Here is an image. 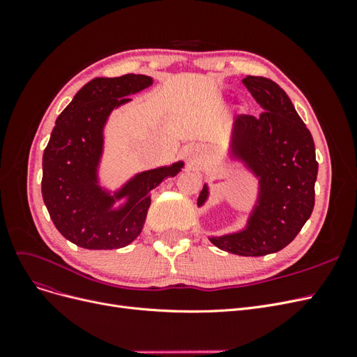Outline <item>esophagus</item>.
<instances>
[{
  "instance_id": "esophagus-1",
  "label": "esophagus",
  "mask_w": 357,
  "mask_h": 357,
  "mask_svg": "<svg viewBox=\"0 0 357 357\" xmlns=\"http://www.w3.org/2000/svg\"><path fill=\"white\" fill-rule=\"evenodd\" d=\"M188 159L190 164H198L202 159V147L199 144H190L188 147Z\"/></svg>"
}]
</instances>
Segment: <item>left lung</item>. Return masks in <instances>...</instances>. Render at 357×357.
Returning a JSON list of instances; mask_svg holds the SVG:
<instances>
[{
	"instance_id": "8db88e82",
	"label": "left lung",
	"mask_w": 357,
	"mask_h": 357,
	"mask_svg": "<svg viewBox=\"0 0 357 357\" xmlns=\"http://www.w3.org/2000/svg\"><path fill=\"white\" fill-rule=\"evenodd\" d=\"M243 83L262 113L235 117L228 156L257 180V195L243 229L211 235L208 240L228 253L264 256L294 241L310 219L319 164L311 132L287 93L259 75H247ZM208 197L205 183L198 207Z\"/></svg>"
}]
</instances>
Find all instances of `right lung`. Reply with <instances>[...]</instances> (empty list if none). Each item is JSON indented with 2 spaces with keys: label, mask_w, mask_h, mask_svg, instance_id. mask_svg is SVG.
<instances>
[{
  "label": "right lung",
  "mask_w": 357,
  "mask_h": 357,
  "mask_svg": "<svg viewBox=\"0 0 357 357\" xmlns=\"http://www.w3.org/2000/svg\"><path fill=\"white\" fill-rule=\"evenodd\" d=\"M144 74L96 77L66 107L43 155L41 193L52 222L66 238L89 250H112L131 244L142 234L150 192L176 177L185 162L137 172L121 188L101 186L104 129L113 110L129 96L147 89Z\"/></svg>",
  "instance_id": "1"
}]
</instances>
